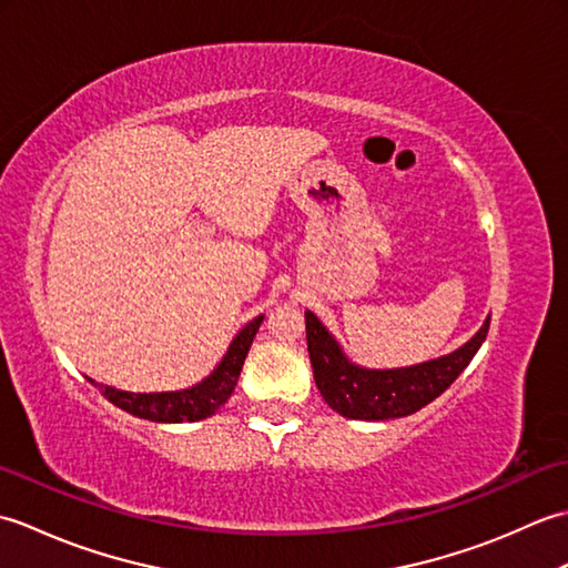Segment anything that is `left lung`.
Masks as SVG:
<instances>
[{
  "instance_id": "obj_1",
  "label": "left lung",
  "mask_w": 568,
  "mask_h": 568,
  "mask_svg": "<svg viewBox=\"0 0 568 568\" xmlns=\"http://www.w3.org/2000/svg\"><path fill=\"white\" fill-rule=\"evenodd\" d=\"M305 327L312 371L324 403L348 419H393L417 413L449 388L486 342L490 320L458 352L395 371H368L348 364L312 312H305Z\"/></svg>"
}]
</instances>
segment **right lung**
Here are the masks:
<instances>
[{"instance_id":"add662e5","label":"right lung","mask_w":568,"mask_h":568,"mask_svg":"<svg viewBox=\"0 0 568 568\" xmlns=\"http://www.w3.org/2000/svg\"><path fill=\"white\" fill-rule=\"evenodd\" d=\"M263 317H256L248 322L244 329L236 334V339L229 346L226 356L222 358V364L214 368L210 378H204L202 383L192 385L187 390H178V393H126V390H116L110 388V385H100V393L106 397V400L114 403L116 407L126 409V413L136 415L141 419H151V422H197L214 415L220 409L229 395L234 393L236 381L241 366H244L246 354L251 348L253 336H256L261 327Z\"/></svg>"}]
</instances>
